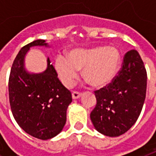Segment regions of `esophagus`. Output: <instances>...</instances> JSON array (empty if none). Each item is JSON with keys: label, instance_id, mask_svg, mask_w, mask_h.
<instances>
[{"label": "esophagus", "instance_id": "obj_1", "mask_svg": "<svg viewBox=\"0 0 156 156\" xmlns=\"http://www.w3.org/2000/svg\"><path fill=\"white\" fill-rule=\"evenodd\" d=\"M82 95L81 93H79L78 91H73V94H72V96H73V99H76V98H78L80 96Z\"/></svg>", "mask_w": 156, "mask_h": 156}]
</instances>
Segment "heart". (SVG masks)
I'll return each instance as SVG.
<instances>
[{
    "label": "heart",
    "instance_id": "1",
    "mask_svg": "<svg viewBox=\"0 0 156 156\" xmlns=\"http://www.w3.org/2000/svg\"><path fill=\"white\" fill-rule=\"evenodd\" d=\"M120 62V55L112 47H98L90 49H75L66 58L58 56L55 68L62 83L70 88L78 78V70L95 87H102L113 80Z\"/></svg>",
    "mask_w": 156,
    "mask_h": 156
}]
</instances>
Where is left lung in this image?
<instances>
[{"mask_svg": "<svg viewBox=\"0 0 156 156\" xmlns=\"http://www.w3.org/2000/svg\"><path fill=\"white\" fill-rule=\"evenodd\" d=\"M146 86L147 73L139 52L127 51L111 83L94 91L97 104L90 118L95 129L110 137L127 132L140 115Z\"/></svg>", "mask_w": 156, "mask_h": 156, "instance_id": "1", "label": "left lung"}]
</instances>
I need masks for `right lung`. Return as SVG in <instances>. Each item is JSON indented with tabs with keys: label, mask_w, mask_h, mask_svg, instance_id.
I'll return each instance as SVG.
<instances>
[{
	"label": "right lung",
	"mask_w": 156,
	"mask_h": 156,
	"mask_svg": "<svg viewBox=\"0 0 156 156\" xmlns=\"http://www.w3.org/2000/svg\"><path fill=\"white\" fill-rule=\"evenodd\" d=\"M33 46H47L36 40L19 51L9 76V101L19 126L39 140H49L65 125L67 108L72 102L71 92L62 84L58 73L48 58V68L38 74H29L23 68L24 58Z\"/></svg>",
	"instance_id": "1"
}]
</instances>
